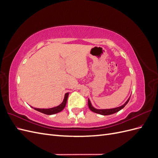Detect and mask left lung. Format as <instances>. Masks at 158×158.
<instances>
[{"mask_svg": "<svg viewBox=\"0 0 158 158\" xmlns=\"http://www.w3.org/2000/svg\"><path fill=\"white\" fill-rule=\"evenodd\" d=\"M131 98V97H130ZM130 98H128V99L126 102V103L123 105V106L118 107H116V108H113V109H97L94 107H92V104H91V102L89 101V99H88V107L89 108V109L91 111L94 112V113H96L100 114H102V115H109V114H112L115 113L118 111H120L123 108H124L125 107L126 105L128 103V102H129V99H130Z\"/></svg>", "mask_w": 158, "mask_h": 158, "instance_id": "left-lung-1", "label": "left lung"}]
</instances>
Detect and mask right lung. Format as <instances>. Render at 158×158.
<instances>
[{"instance_id":"add662e5","label":"right lung","mask_w":158,"mask_h":158,"mask_svg":"<svg viewBox=\"0 0 158 158\" xmlns=\"http://www.w3.org/2000/svg\"><path fill=\"white\" fill-rule=\"evenodd\" d=\"M68 96H69V93H66L64 95V98L63 102H62L61 104H60L59 106L55 107H52V108H50V109H39V108H34V109H35L36 111L41 112L42 113H44L46 114H53L57 113L60 112L62 110H63V109L66 106V102H67V99H68Z\"/></svg>"}]
</instances>
